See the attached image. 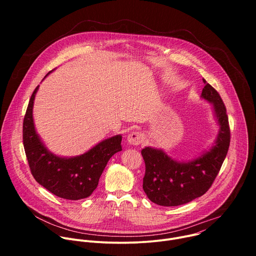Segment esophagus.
I'll list each match as a JSON object with an SVG mask.
<instances>
[{
	"mask_svg": "<svg viewBox=\"0 0 256 256\" xmlns=\"http://www.w3.org/2000/svg\"><path fill=\"white\" fill-rule=\"evenodd\" d=\"M144 134L140 132H132L128 136V142L134 146L140 144L144 142Z\"/></svg>",
	"mask_w": 256,
	"mask_h": 256,
	"instance_id": "1",
	"label": "esophagus"
}]
</instances>
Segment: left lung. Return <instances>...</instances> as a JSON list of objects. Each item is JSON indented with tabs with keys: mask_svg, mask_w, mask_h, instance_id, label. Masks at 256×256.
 <instances>
[{
	"mask_svg": "<svg viewBox=\"0 0 256 256\" xmlns=\"http://www.w3.org/2000/svg\"><path fill=\"white\" fill-rule=\"evenodd\" d=\"M202 97L212 103L220 124L216 144L200 157L178 162L163 151L150 147L140 151L146 165L142 190L148 198L164 206L184 204L204 194L214 181L230 146V126L226 106L218 91L204 79Z\"/></svg>",
	"mask_w": 256,
	"mask_h": 256,
	"instance_id": "8db88e82",
	"label": "left lung"
}]
</instances>
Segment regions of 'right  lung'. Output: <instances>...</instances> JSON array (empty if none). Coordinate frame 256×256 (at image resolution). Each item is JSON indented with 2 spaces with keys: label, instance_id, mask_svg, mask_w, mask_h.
I'll return each mask as SVG.
<instances>
[{
  "label": "right lung",
  "instance_id": "1",
  "mask_svg": "<svg viewBox=\"0 0 256 256\" xmlns=\"http://www.w3.org/2000/svg\"><path fill=\"white\" fill-rule=\"evenodd\" d=\"M38 87L30 97L23 120V146L31 174L40 186L58 198H86L97 188L108 160L122 151V136L104 140L78 157L60 158L52 154L44 148L33 124V100Z\"/></svg>",
  "mask_w": 256,
  "mask_h": 256
}]
</instances>
